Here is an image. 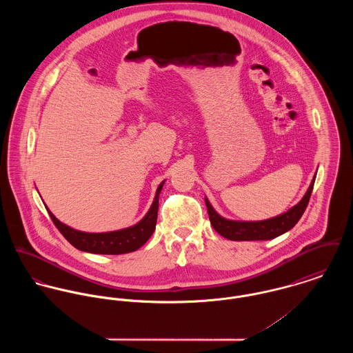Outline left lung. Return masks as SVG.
<instances>
[{"mask_svg": "<svg viewBox=\"0 0 353 353\" xmlns=\"http://www.w3.org/2000/svg\"><path fill=\"white\" fill-rule=\"evenodd\" d=\"M314 182H315V176L311 181V185H310L307 193L304 194L302 201L296 203L288 212H285L277 217L263 220V221L227 220V219L221 217L220 214H217L209 201L205 200L210 224L216 232H219L223 238H227L230 241H269L276 236H280L281 234L290 231L302 217V214L308 205V201H310Z\"/></svg>", "mask_w": 353, "mask_h": 353, "instance_id": "obj_1", "label": "left lung"}]
</instances>
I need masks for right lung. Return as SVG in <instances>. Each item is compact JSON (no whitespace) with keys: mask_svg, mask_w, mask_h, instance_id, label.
<instances>
[{"mask_svg":"<svg viewBox=\"0 0 353 353\" xmlns=\"http://www.w3.org/2000/svg\"><path fill=\"white\" fill-rule=\"evenodd\" d=\"M161 182L157 188L154 200L151 209L145 214V217L137 223L136 225L114 232H103V234H88L73 230L65 224H62L58 219L49 210L51 220L58 228V231L63 235V238L76 249L81 252H94V254H125V252H136L140 249L150 238H151L157 220V208H159V194L163 188Z\"/></svg>","mask_w":353,"mask_h":353,"instance_id":"add662e5","label":"right lung"}]
</instances>
